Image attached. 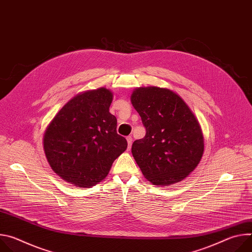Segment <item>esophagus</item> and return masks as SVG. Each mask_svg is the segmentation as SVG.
<instances>
[{
    "mask_svg": "<svg viewBox=\"0 0 252 252\" xmlns=\"http://www.w3.org/2000/svg\"><path fill=\"white\" fill-rule=\"evenodd\" d=\"M126 140H127V149L130 150L131 143H132V137L130 135H128V136H126Z\"/></svg>",
    "mask_w": 252,
    "mask_h": 252,
    "instance_id": "esophagus-1",
    "label": "esophagus"
}]
</instances>
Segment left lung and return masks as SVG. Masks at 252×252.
I'll return each mask as SVG.
<instances>
[{"instance_id":"8db88e82","label":"left lung","mask_w":252,"mask_h":252,"mask_svg":"<svg viewBox=\"0 0 252 252\" xmlns=\"http://www.w3.org/2000/svg\"><path fill=\"white\" fill-rule=\"evenodd\" d=\"M130 100L147 130L131 147L142 174L156 186L183 181L197 166L204 149L194 115L181 96L167 89L138 88Z\"/></svg>"}]
</instances>
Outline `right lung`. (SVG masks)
I'll use <instances>...</instances> for the list:
<instances>
[{
	"label": "right lung",
	"instance_id": "1",
	"mask_svg": "<svg viewBox=\"0 0 252 252\" xmlns=\"http://www.w3.org/2000/svg\"><path fill=\"white\" fill-rule=\"evenodd\" d=\"M111 91L100 88L76 95L54 118L44 135V151L53 170L65 182L91 188L109 173L127 148L110 113Z\"/></svg>",
	"mask_w": 252,
	"mask_h": 252
}]
</instances>
